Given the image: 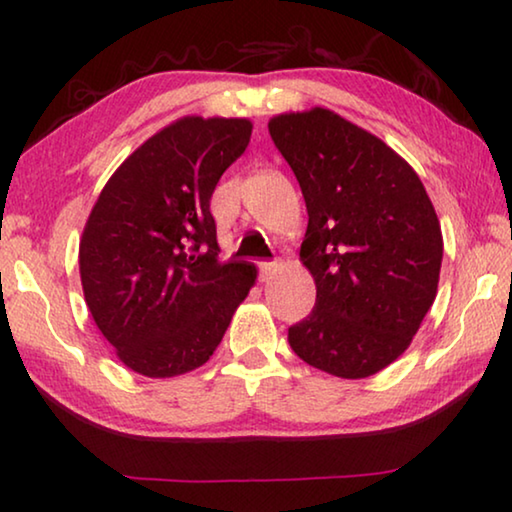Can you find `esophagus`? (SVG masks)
<instances>
[{"mask_svg": "<svg viewBox=\"0 0 512 512\" xmlns=\"http://www.w3.org/2000/svg\"><path fill=\"white\" fill-rule=\"evenodd\" d=\"M275 271H277V262H262L259 264V280L268 282Z\"/></svg>", "mask_w": 512, "mask_h": 512, "instance_id": "1", "label": "esophagus"}]
</instances>
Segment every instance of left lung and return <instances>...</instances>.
I'll return each instance as SVG.
<instances>
[{
	"mask_svg": "<svg viewBox=\"0 0 512 512\" xmlns=\"http://www.w3.org/2000/svg\"><path fill=\"white\" fill-rule=\"evenodd\" d=\"M268 133L305 196L300 259L316 280L314 309L289 327L291 350L329 375H375L409 348L436 298V210L391 146L332 110L273 117Z\"/></svg>",
	"mask_w": 512,
	"mask_h": 512,
	"instance_id": "left-lung-1",
	"label": "left lung"
}]
</instances>
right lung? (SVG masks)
Masks as SVG:
<instances>
[{
	"label": "right lung",
	"instance_id": "add662e5",
	"mask_svg": "<svg viewBox=\"0 0 512 512\" xmlns=\"http://www.w3.org/2000/svg\"><path fill=\"white\" fill-rule=\"evenodd\" d=\"M250 131L248 119H180L121 164L92 207L79 250L85 302L140 375L203 366L253 287V264L219 259L210 212Z\"/></svg>",
	"mask_w": 512,
	"mask_h": 512
}]
</instances>
